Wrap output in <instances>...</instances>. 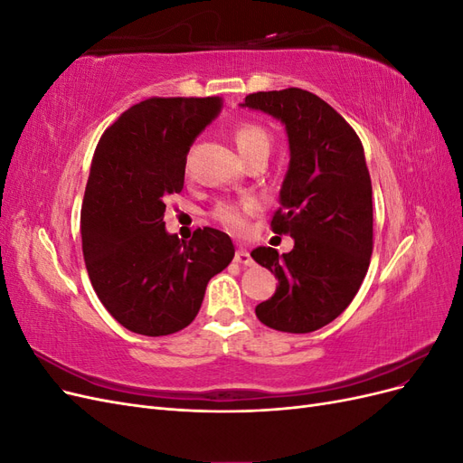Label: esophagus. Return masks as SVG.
I'll return each mask as SVG.
<instances>
[{
  "label": "esophagus",
  "mask_w": 463,
  "mask_h": 463,
  "mask_svg": "<svg viewBox=\"0 0 463 463\" xmlns=\"http://www.w3.org/2000/svg\"><path fill=\"white\" fill-rule=\"evenodd\" d=\"M233 259H235V262H240V264H243V266H250V264H253V259H250L247 249H237Z\"/></svg>",
  "instance_id": "obj_1"
}]
</instances>
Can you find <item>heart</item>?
<instances>
[{
  "label": "heart",
  "instance_id": "b5f03b06",
  "mask_svg": "<svg viewBox=\"0 0 463 463\" xmlns=\"http://www.w3.org/2000/svg\"><path fill=\"white\" fill-rule=\"evenodd\" d=\"M233 143L240 156L245 160L247 156L255 152H269L270 148V137L266 133L260 125L257 123H240L233 129ZM253 210V203H241V204H220L214 210V216L218 222H222L223 226L228 230L240 233L245 230V222H247V214Z\"/></svg>",
  "mask_w": 463,
  "mask_h": 463
}]
</instances>
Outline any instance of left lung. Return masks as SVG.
I'll list each match as a JSON object with an SVG mask.
<instances>
[{"mask_svg":"<svg viewBox=\"0 0 463 463\" xmlns=\"http://www.w3.org/2000/svg\"><path fill=\"white\" fill-rule=\"evenodd\" d=\"M241 108L269 114L286 128L289 165L279 189L274 233L293 249H253L278 286L257 305L262 325L307 334L345 311L367 274L373 253V187L363 145L347 121L301 89L255 92Z\"/></svg>","mask_w":463,"mask_h":463,"instance_id":"left-lung-1","label":"left lung"}]
</instances>
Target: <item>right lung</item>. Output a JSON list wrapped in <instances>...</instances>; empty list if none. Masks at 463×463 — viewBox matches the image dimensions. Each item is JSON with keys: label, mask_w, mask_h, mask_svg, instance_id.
Here are the masks:
<instances>
[{"label": "right lung", "mask_w": 463, "mask_h": 463, "mask_svg": "<svg viewBox=\"0 0 463 463\" xmlns=\"http://www.w3.org/2000/svg\"><path fill=\"white\" fill-rule=\"evenodd\" d=\"M222 98H148L96 146L80 210L82 255L98 299L121 326L167 335L197 317L208 279L232 262L228 233H167L165 199L184 189L187 152Z\"/></svg>", "instance_id": "1"}]
</instances>
